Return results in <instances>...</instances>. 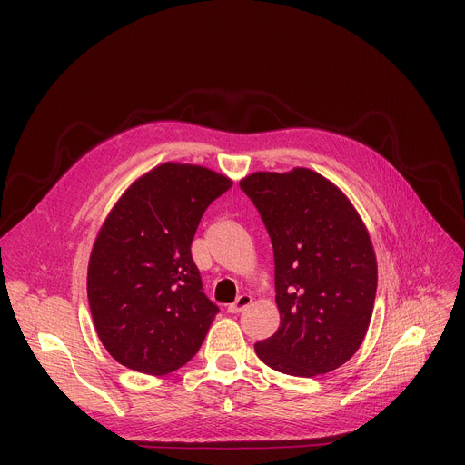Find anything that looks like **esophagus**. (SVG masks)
Returning a JSON list of instances; mask_svg holds the SVG:
<instances>
[{"label":"esophagus","mask_w":465,"mask_h":465,"mask_svg":"<svg viewBox=\"0 0 465 465\" xmlns=\"http://www.w3.org/2000/svg\"><path fill=\"white\" fill-rule=\"evenodd\" d=\"M251 302H252V298H251V296L242 294V296H239L232 305H228V312H232V314L242 312V311H245V309L251 305Z\"/></svg>","instance_id":"1"}]
</instances>
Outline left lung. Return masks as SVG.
I'll return each instance as SVG.
<instances>
[{
	"label": "left lung",
	"instance_id": "obj_1",
	"mask_svg": "<svg viewBox=\"0 0 465 465\" xmlns=\"http://www.w3.org/2000/svg\"><path fill=\"white\" fill-rule=\"evenodd\" d=\"M272 237L279 330L254 345L272 370L314 377L349 361L368 333L377 258L347 195L307 167L241 179Z\"/></svg>",
	"mask_w": 465,
	"mask_h": 465
}]
</instances>
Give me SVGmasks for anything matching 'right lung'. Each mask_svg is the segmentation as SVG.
<instances>
[{"label":"right lung","mask_w":465,"mask_h":465,"mask_svg":"<svg viewBox=\"0 0 465 465\" xmlns=\"http://www.w3.org/2000/svg\"><path fill=\"white\" fill-rule=\"evenodd\" d=\"M232 184L203 165H156L97 232L86 277L92 321L128 370L162 377L200 351L218 307L203 294L190 245L205 209Z\"/></svg>","instance_id":"obj_1"}]
</instances>
